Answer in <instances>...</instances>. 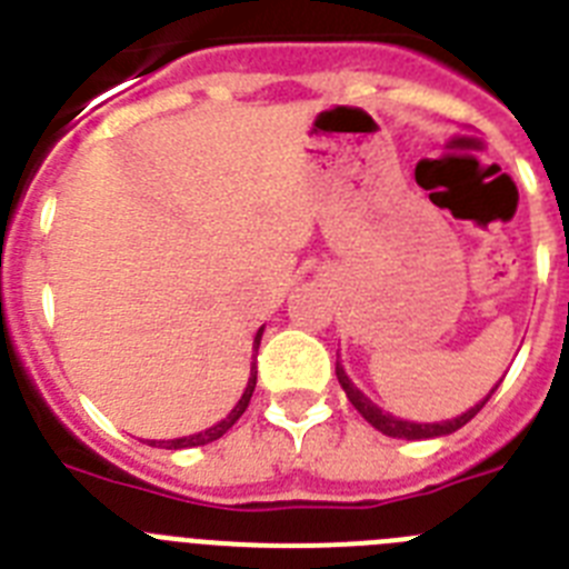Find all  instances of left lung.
<instances>
[{
    "label": "left lung",
    "instance_id": "8db88e82",
    "mask_svg": "<svg viewBox=\"0 0 569 569\" xmlns=\"http://www.w3.org/2000/svg\"><path fill=\"white\" fill-rule=\"evenodd\" d=\"M336 376H339V385L345 387V393H347V399H350V405H353L356 410H359V413L365 416V419L370 421V425H373L376 430H379V433L393 436V439H407V441H416V439H436V436L456 433V430H459V427H465L467 421L472 419V416L479 413L481 407L487 405V399H490V396L496 393V387H499V385L492 387L490 393L485 396V401H479V405L470 407V410H467V413L456 416V419H450V421H436V425H416V421L396 419V416L385 413V410H381V407H376L373 401H370V399H367L365 393H361L359 387H353V381L347 379L345 367H341L339 361H336Z\"/></svg>",
    "mask_w": 569,
    "mask_h": 569
}]
</instances>
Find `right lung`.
Instances as JSON below:
<instances>
[{
  "mask_svg": "<svg viewBox=\"0 0 569 569\" xmlns=\"http://www.w3.org/2000/svg\"><path fill=\"white\" fill-rule=\"evenodd\" d=\"M261 333H264V328H259V333H256L253 339V350H259V341H261ZM256 390V365H250V379H248V387H244V393H241L239 405L233 407L228 413V419H222L219 425L208 427V430H202V433H193V436H182V439H170V441H150V445H159L164 447V450H184V447H202V445H210V441L222 439L224 433H228L230 427L239 421V416L248 410L250 405V396H253Z\"/></svg>",
  "mask_w": 569,
  "mask_h": 569,
  "instance_id": "obj_1",
  "label": "right lung"
}]
</instances>
